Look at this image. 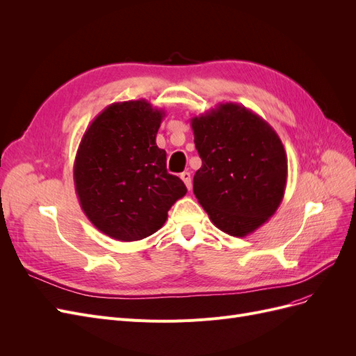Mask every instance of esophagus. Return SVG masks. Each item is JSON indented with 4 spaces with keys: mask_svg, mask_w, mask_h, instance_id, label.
Segmentation results:
<instances>
[{
    "mask_svg": "<svg viewBox=\"0 0 356 356\" xmlns=\"http://www.w3.org/2000/svg\"><path fill=\"white\" fill-rule=\"evenodd\" d=\"M179 178L184 181V184H186V187L188 188V190H191V175H190V172H182V174L179 175Z\"/></svg>",
    "mask_w": 356,
    "mask_h": 356,
    "instance_id": "1",
    "label": "esophagus"
}]
</instances>
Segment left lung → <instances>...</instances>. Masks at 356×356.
<instances>
[{
  "label": "left lung",
  "instance_id": "1",
  "mask_svg": "<svg viewBox=\"0 0 356 356\" xmlns=\"http://www.w3.org/2000/svg\"><path fill=\"white\" fill-rule=\"evenodd\" d=\"M202 168L193 191L217 227L243 238L281 204L288 160L275 129L246 106L218 104L191 118Z\"/></svg>",
  "mask_w": 356,
  "mask_h": 356
}]
</instances>
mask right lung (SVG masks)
<instances>
[{
	"label": "right lung",
	"mask_w": 356,
	"mask_h": 356,
	"mask_svg": "<svg viewBox=\"0 0 356 356\" xmlns=\"http://www.w3.org/2000/svg\"><path fill=\"white\" fill-rule=\"evenodd\" d=\"M165 111L145 99L114 102L86 129L74 160V186L86 217L122 242L141 241L168 220L187 187L168 174L156 136Z\"/></svg>",
	"instance_id": "obj_1"
}]
</instances>
